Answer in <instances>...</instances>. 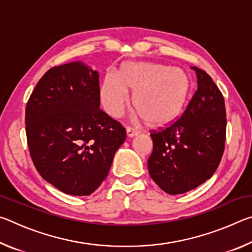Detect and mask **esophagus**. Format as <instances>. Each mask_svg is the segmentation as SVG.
Masks as SVG:
<instances>
[{
    "instance_id": "esophagus-1",
    "label": "esophagus",
    "mask_w": 252,
    "mask_h": 252,
    "mask_svg": "<svg viewBox=\"0 0 252 252\" xmlns=\"http://www.w3.org/2000/svg\"><path fill=\"white\" fill-rule=\"evenodd\" d=\"M140 133L139 130H136L135 127H131V126H127L126 127V134L129 138H132V136H135Z\"/></svg>"
}]
</instances>
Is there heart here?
<instances>
[{"mask_svg": "<svg viewBox=\"0 0 252 252\" xmlns=\"http://www.w3.org/2000/svg\"><path fill=\"white\" fill-rule=\"evenodd\" d=\"M151 126H167L182 113L190 93L185 71L161 63L127 62L118 75L108 72L101 85V103L111 117L120 118L129 101Z\"/></svg>", "mask_w": 252, "mask_h": 252, "instance_id": "1", "label": "heart"}]
</instances>
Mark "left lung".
<instances>
[{"label":"left lung","instance_id":"1","mask_svg":"<svg viewBox=\"0 0 252 252\" xmlns=\"http://www.w3.org/2000/svg\"><path fill=\"white\" fill-rule=\"evenodd\" d=\"M191 69L197 74L198 89L185 112L150 134L149 173L169 194L188 192L210 179L224 151L227 118L222 93L206 71Z\"/></svg>","mask_w":252,"mask_h":252}]
</instances>
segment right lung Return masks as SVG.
I'll use <instances>...</instances> for the list:
<instances>
[{
    "label": "right lung",
    "instance_id": "1",
    "mask_svg": "<svg viewBox=\"0 0 252 252\" xmlns=\"http://www.w3.org/2000/svg\"><path fill=\"white\" fill-rule=\"evenodd\" d=\"M25 131L37 172L72 195L94 192L126 138L125 126L100 109L99 74L82 62L42 76L27 103Z\"/></svg>",
    "mask_w": 252,
    "mask_h": 252
}]
</instances>
